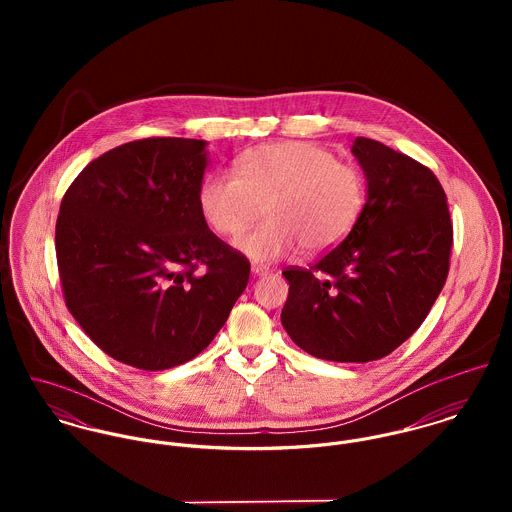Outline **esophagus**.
Listing matches in <instances>:
<instances>
[{"mask_svg":"<svg viewBox=\"0 0 512 512\" xmlns=\"http://www.w3.org/2000/svg\"><path fill=\"white\" fill-rule=\"evenodd\" d=\"M250 270H252L254 276H266V274L270 272V268H268V266H262V264H252Z\"/></svg>","mask_w":512,"mask_h":512,"instance_id":"34e87169","label":"esophagus"}]
</instances>
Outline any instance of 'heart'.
<instances>
[{
    "label": "heart",
    "instance_id": "1",
    "mask_svg": "<svg viewBox=\"0 0 512 512\" xmlns=\"http://www.w3.org/2000/svg\"><path fill=\"white\" fill-rule=\"evenodd\" d=\"M199 211L220 236H238L264 211L268 222L236 248L270 262L295 252L321 254L347 238L366 203V181L355 165L307 142H278L246 151L236 175L211 171L197 191Z\"/></svg>",
    "mask_w": 512,
    "mask_h": 512
}]
</instances>
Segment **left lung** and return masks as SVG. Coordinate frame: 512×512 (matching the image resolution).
I'll return each mask as SVG.
<instances>
[{
	"mask_svg": "<svg viewBox=\"0 0 512 512\" xmlns=\"http://www.w3.org/2000/svg\"><path fill=\"white\" fill-rule=\"evenodd\" d=\"M366 203L347 238L313 266L288 268L282 325L305 353L335 363L390 355L422 325L445 284L453 226L438 177L357 138Z\"/></svg>",
	"mask_w": 512,
	"mask_h": 512,
	"instance_id": "8db88e82",
	"label": "left lung"
}]
</instances>
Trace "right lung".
Returning a JSON list of instances; mask_svg holds the SVG:
<instances>
[{
	"instance_id": "right-lung-1",
	"label": "right lung",
	"mask_w": 512,
	"mask_h": 512,
	"mask_svg": "<svg viewBox=\"0 0 512 512\" xmlns=\"http://www.w3.org/2000/svg\"><path fill=\"white\" fill-rule=\"evenodd\" d=\"M205 147L185 138L114 147L63 197L55 248L67 307L124 365L165 370L195 359L248 284L246 256L199 211Z\"/></svg>"
}]
</instances>
